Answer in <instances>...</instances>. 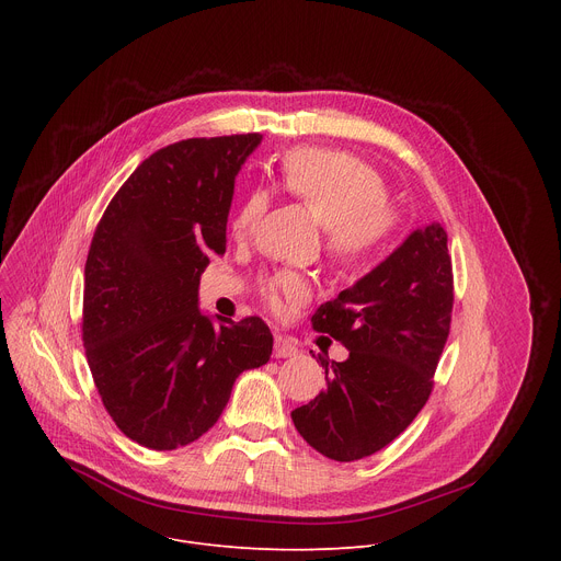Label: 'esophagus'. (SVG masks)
Returning a JSON list of instances; mask_svg holds the SVG:
<instances>
[{"instance_id": "34e87169", "label": "esophagus", "mask_w": 561, "mask_h": 561, "mask_svg": "<svg viewBox=\"0 0 561 561\" xmlns=\"http://www.w3.org/2000/svg\"><path fill=\"white\" fill-rule=\"evenodd\" d=\"M273 355H275L277 359L295 357V355H297V346H295L293 342L284 340V337H277V340H275V351H273Z\"/></svg>"}]
</instances>
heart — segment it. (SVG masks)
Here are the masks:
<instances>
[{
	"instance_id": "1",
	"label": "heart",
	"mask_w": 561,
	"mask_h": 561,
	"mask_svg": "<svg viewBox=\"0 0 561 561\" xmlns=\"http://www.w3.org/2000/svg\"><path fill=\"white\" fill-rule=\"evenodd\" d=\"M279 186L304 204L324 228V247L342 266H366L383 253L402 228L404 215L390 204L386 180L362 159L327 148L299 146L279 162ZM271 195L264 188L247 193L232 217V232L247 239L266 215ZM260 293L271 308L301 304L310 284L295 271H273L260 279Z\"/></svg>"
}]
</instances>
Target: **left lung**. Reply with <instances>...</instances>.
I'll return each instance as SVG.
<instances>
[{"mask_svg": "<svg viewBox=\"0 0 561 561\" xmlns=\"http://www.w3.org/2000/svg\"><path fill=\"white\" fill-rule=\"evenodd\" d=\"M448 237L415 230L386 262L310 317L351 355L331 362L327 390L290 413L299 435L335 461L368 457L402 435L428 402L455 301Z\"/></svg>", "mask_w": 561, "mask_h": 561, "instance_id": "obj_1", "label": "left lung"}]
</instances>
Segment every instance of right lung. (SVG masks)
Masks as SVG:
<instances>
[{
  "instance_id": "1",
  "label": "right lung",
  "mask_w": 561,
  "mask_h": 561,
  "mask_svg": "<svg viewBox=\"0 0 561 561\" xmlns=\"http://www.w3.org/2000/svg\"><path fill=\"white\" fill-rule=\"evenodd\" d=\"M260 133L154 150L106 206L84 268L82 342L106 413L133 442L173 450L221 415L239 373L271 359L262 317L219 329L199 275L226 253L234 175Z\"/></svg>"
}]
</instances>
